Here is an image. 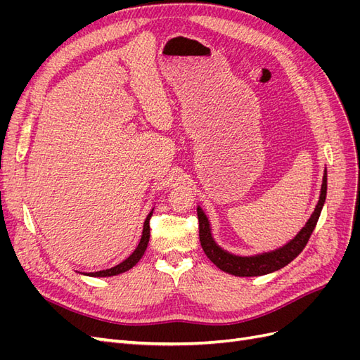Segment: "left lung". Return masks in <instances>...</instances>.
<instances>
[{
  "label": "left lung",
  "mask_w": 360,
  "mask_h": 360,
  "mask_svg": "<svg viewBox=\"0 0 360 360\" xmlns=\"http://www.w3.org/2000/svg\"><path fill=\"white\" fill-rule=\"evenodd\" d=\"M326 193H328V169H324L323 174L319 202L315 205L311 217L307 221V224L303 225L302 230L294 236L290 242L282 245L281 248L255 255H237L233 252H228L226 249L217 245L212 234L209 217H207V214L201 209V205H198L197 213L200 221V242L202 250L216 267H219L225 274H230L234 276H261L285 267L302 252L303 248L307 246L314 228L317 225L320 213L323 210Z\"/></svg>",
  "instance_id": "left-lung-1"
}]
</instances>
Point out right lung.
<instances>
[{
  "label": "right lung",
  "mask_w": 360,
  "mask_h": 360,
  "mask_svg": "<svg viewBox=\"0 0 360 360\" xmlns=\"http://www.w3.org/2000/svg\"><path fill=\"white\" fill-rule=\"evenodd\" d=\"M153 210L151 209V212L147 214L146 221H144V226H143V234H141V240L138 243V246L135 248V250L132 254H130L124 261H122V263L111 267V269H106V270H99V271H90V274H84L86 276H94V278H108V276H115V275H120V274H124V271L132 269L138 261L143 258L146 249H147V245H148V240H150V217L151 214H153Z\"/></svg>",
  "instance_id": "add662e5"
}]
</instances>
